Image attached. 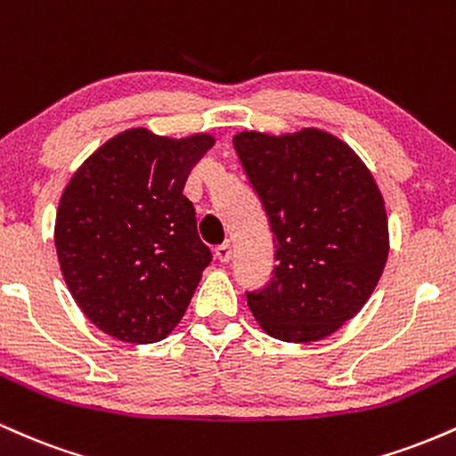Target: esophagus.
<instances>
[{
    "label": "esophagus",
    "mask_w": 456,
    "mask_h": 456,
    "mask_svg": "<svg viewBox=\"0 0 456 456\" xmlns=\"http://www.w3.org/2000/svg\"><path fill=\"white\" fill-rule=\"evenodd\" d=\"M214 255H216V259L221 261V264H227L229 259H232V244L224 242L221 246H216V250H214Z\"/></svg>",
    "instance_id": "obj_1"
}]
</instances>
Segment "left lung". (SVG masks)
<instances>
[{
	"mask_svg": "<svg viewBox=\"0 0 456 456\" xmlns=\"http://www.w3.org/2000/svg\"><path fill=\"white\" fill-rule=\"evenodd\" d=\"M276 246L270 285L246 300L264 332L322 341L366 305L388 259L378 182L345 141L319 128L233 137Z\"/></svg>",
	"mask_w": 456,
	"mask_h": 456,
	"instance_id": "left-lung-1",
	"label": "left lung"
}]
</instances>
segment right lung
I'll list each match as a JSON object with an SVG mask.
<instances>
[{"mask_svg": "<svg viewBox=\"0 0 456 456\" xmlns=\"http://www.w3.org/2000/svg\"><path fill=\"white\" fill-rule=\"evenodd\" d=\"M214 145L128 128L70 177L55 216L61 274L86 317L124 343H159L184 317L212 253L186 177Z\"/></svg>", "mask_w": 456, "mask_h": 456, "instance_id": "add662e5", "label": "right lung"}]
</instances>
